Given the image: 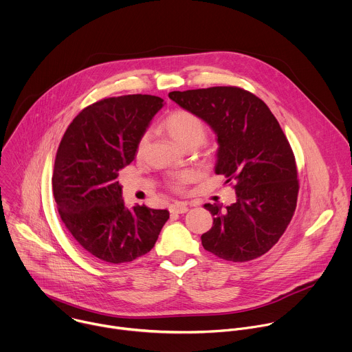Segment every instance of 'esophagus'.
Returning <instances> with one entry per match:
<instances>
[{
    "mask_svg": "<svg viewBox=\"0 0 352 352\" xmlns=\"http://www.w3.org/2000/svg\"><path fill=\"white\" fill-rule=\"evenodd\" d=\"M188 210H189L188 206L185 203H181V201H177V203L170 206V212L171 214H185Z\"/></svg>",
    "mask_w": 352,
    "mask_h": 352,
    "instance_id": "esophagus-1",
    "label": "esophagus"
}]
</instances>
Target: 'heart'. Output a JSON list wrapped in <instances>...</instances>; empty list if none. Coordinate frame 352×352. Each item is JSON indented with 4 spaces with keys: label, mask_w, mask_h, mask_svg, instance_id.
<instances>
[{
    "label": "heart",
    "mask_w": 352,
    "mask_h": 352,
    "mask_svg": "<svg viewBox=\"0 0 352 352\" xmlns=\"http://www.w3.org/2000/svg\"><path fill=\"white\" fill-rule=\"evenodd\" d=\"M164 127L167 133L171 135V138L181 146H185L189 144L200 145L204 141L207 134L204 122L196 113L185 109H178L167 115V118L164 119ZM146 138L148 135L144 134L142 138L140 140V144H138L140 149H142V146L145 145ZM195 177L196 175L193 171H182L179 174H175L170 181L171 188L174 190H182L188 182L195 179Z\"/></svg>",
    "instance_id": "obj_1"
}]
</instances>
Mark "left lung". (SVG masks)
Masks as SVG:
<instances>
[{
  "label": "left lung",
  "mask_w": 352,
  "mask_h": 352,
  "mask_svg": "<svg viewBox=\"0 0 352 352\" xmlns=\"http://www.w3.org/2000/svg\"><path fill=\"white\" fill-rule=\"evenodd\" d=\"M181 108L215 133V173L234 181L232 206L204 204L214 217L201 236L204 250L232 262L266 254L284 234L298 201L299 181L291 145L269 107L234 86L171 91Z\"/></svg>",
  "instance_id": "8db88e82"
}]
</instances>
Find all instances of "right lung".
Masks as SVG:
<instances>
[{"instance_id": "right-lung-1", "label": "right lung", "mask_w": 352, "mask_h": 352, "mask_svg": "<svg viewBox=\"0 0 352 352\" xmlns=\"http://www.w3.org/2000/svg\"><path fill=\"white\" fill-rule=\"evenodd\" d=\"M163 98L129 94L97 101L71 122L54 160L53 196L67 230L90 256L127 263L148 254L170 218L167 210H129L116 181Z\"/></svg>"}]
</instances>
